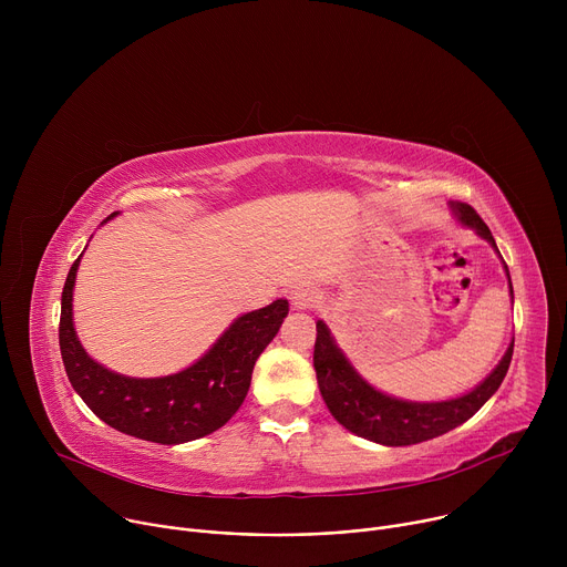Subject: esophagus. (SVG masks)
<instances>
[{
  "instance_id": "34e87169",
  "label": "esophagus",
  "mask_w": 567,
  "mask_h": 567,
  "mask_svg": "<svg viewBox=\"0 0 567 567\" xmlns=\"http://www.w3.org/2000/svg\"><path fill=\"white\" fill-rule=\"evenodd\" d=\"M289 298H291V307L298 309V311L311 309V307L320 300L318 291H316L313 287H307V285H300V287L291 289V296H289Z\"/></svg>"
}]
</instances>
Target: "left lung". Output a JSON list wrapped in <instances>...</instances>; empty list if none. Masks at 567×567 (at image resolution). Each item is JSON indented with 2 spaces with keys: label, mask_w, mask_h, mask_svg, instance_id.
Here are the masks:
<instances>
[{
  "label": "left lung",
  "mask_w": 567,
  "mask_h": 567,
  "mask_svg": "<svg viewBox=\"0 0 567 567\" xmlns=\"http://www.w3.org/2000/svg\"><path fill=\"white\" fill-rule=\"evenodd\" d=\"M453 210L462 224L475 228L484 239L492 241L496 247L489 226L482 221V217L468 204L455 202ZM512 354L514 343L507 348L498 368L464 396L435 403L401 401L368 385L348 363L343 352L337 348L326 322L318 320L313 343V368L320 394L326 399L330 413L339 424H343L354 435L377 444L411 446L444 435L455 426L464 424L466 420H471L484 406V401L501 388L509 370Z\"/></svg>",
  "instance_id": "left-lung-1"
}]
</instances>
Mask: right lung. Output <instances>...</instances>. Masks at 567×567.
I'll return each instance as SVG.
<instances>
[{"label":"right lung","instance_id":"1","mask_svg":"<svg viewBox=\"0 0 567 567\" xmlns=\"http://www.w3.org/2000/svg\"><path fill=\"white\" fill-rule=\"evenodd\" d=\"M80 256L62 289L58 337L66 377L90 411L112 429L156 444H184L221 429L245 401L254 365L278 334L289 302L280 298L239 316L195 365L177 374L132 379L99 365L75 337L71 300Z\"/></svg>","mask_w":567,"mask_h":567}]
</instances>
